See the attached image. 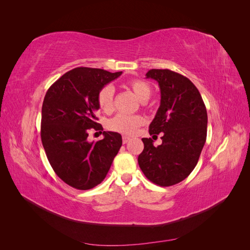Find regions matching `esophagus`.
Listing matches in <instances>:
<instances>
[{"instance_id": "1", "label": "esophagus", "mask_w": 250, "mask_h": 250, "mask_svg": "<svg viewBox=\"0 0 250 250\" xmlns=\"http://www.w3.org/2000/svg\"><path fill=\"white\" fill-rule=\"evenodd\" d=\"M131 139L129 138V137H126V135H124V137L122 138V141H123V144H126V143H128L129 142Z\"/></svg>"}]
</instances>
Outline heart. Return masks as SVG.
Returning a JSON list of instances; mask_svg holds the SVG:
<instances>
[{
  "instance_id": "1",
  "label": "heart",
  "mask_w": 250,
  "mask_h": 250,
  "mask_svg": "<svg viewBox=\"0 0 250 250\" xmlns=\"http://www.w3.org/2000/svg\"><path fill=\"white\" fill-rule=\"evenodd\" d=\"M127 87L131 89L133 94L142 102L147 101L152 94V88L150 84L142 79H132L127 82ZM113 90L111 85L103 86L98 93V105L104 112H109L113 108ZM143 124V118L140 116H127L118 115L108 122V128L112 131L123 134H132L137 128Z\"/></svg>"
}]
</instances>
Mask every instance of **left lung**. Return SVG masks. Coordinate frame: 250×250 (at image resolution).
<instances>
[{
    "label": "left lung",
    "instance_id": "1",
    "mask_svg": "<svg viewBox=\"0 0 250 250\" xmlns=\"http://www.w3.org/2000/svg\"><path fill=\"white\" fill-rule=\"evenodd\" d=\"M146 78L161 88V105L149 126V133L160 134L162 145L142 139L144 150L138 162L145 176L161 187L176 185L187 178L198 163L207 140L208 113L193 82L170 70L152 69Z\"/></svg>",
    "mask_w": 250,
    "mask_h": 250
}]
</instances>
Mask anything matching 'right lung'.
Returning a JSON list of instances; mask_svg holds the SVG:
<instances>
[{
    "instance_id": "right-lung-1",
    "label": "right lung",
    "mask_w": 250,
    "mask_h": 250,
    "mask_svg": "<svg viewBox=\"0 0 250 250\" xmlns=\"http://www.w3.org/2000/svg\"><path fill=\"white\" fill-rule=\"evenodd\" d=\"M122 72L76 67L48 89L42 107L41 137L57 176L77 190H89L106 177L122 146L118 132L103 131L104 139L89 143L88 131L103 130L97 123L98 93Z\"/></svg>"
}]
</instances>
